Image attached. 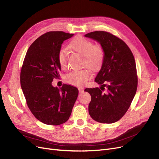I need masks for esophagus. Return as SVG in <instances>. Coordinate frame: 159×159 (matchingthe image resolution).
<instances>
[{"label":"esophagus","mask_w":159,"mask_h":159,"mask_svg":"<svg viewBox=\"0 0 159 159\" xmlns=\"http://www.w3.org/2000/svg\"><path fill=\"white\" fill-rule=\"evenodd\" d=\"M84 91V89L83 88H79V92L80 93H82Z\"/></svg>","instance_id":"1"}]
</instances>
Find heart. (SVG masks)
Returning <instances> with one entry per match:
<instances>
[{
	"label": "heart",
	"instance_id": "b5f03b06",
	"mask_svg": "<svg viewBox=\"0 0 159 159\" xmlns=\"http://www.w3.org/2000/svg\"><path fill=\"white\" fill-rule=\"evenodd\" d=\"M70 48L84 56V64L92 70H97L102 66L104 60V51L99 46H94L93 43L83 37H78L70 44ZM68 52L61 48L57 54V60L61 68L68 64ZM91 76V72L86 69L73 70L66 75V81L68 84L81 86L86 83Z\"/></svg>",
	"mask_w": 159,
	"mask_h": 159
}]
</instances>
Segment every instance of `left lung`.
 Here are the masks:
<instances>
[{"label": "left lung", "mask_w": 159, "mask_h": 159, "mask_svg": "<svg viewBox=\"0 0 159 159\" xmlns=\"http://www.w3.org/2000/svg\"><path fill=\"white\" fill-rule=\"evenodd\" d=\"M99 43L104 60L95 81L99 88L85 89L91 97L88 110L91 117L102 123H113L125 114L137 88L136 64L128 46L122 40L104 31L85 35Z\"/></svg>", "instance_id": "left-lung-1"}]
</instances>
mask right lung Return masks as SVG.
<instances>
[{"label": "right lung", "mask_w": 159, "mask_h": 159, "mask_svg": "<svg viewBox=\"0 0 159 159\" xmlns=\"http://www.w3.org/2000/svg\"><path fill=\"white\" fill-rule=\"evenodd\" d=\"M74 34L49 32L42 35L28 48L20 72V85L28 107L34 117L49 125L68 121L78 98V88L64 85L54 87L61 66L57 54L61 44Z\"/></svg>", "instance_id": "obj_1"}]
</instances>
